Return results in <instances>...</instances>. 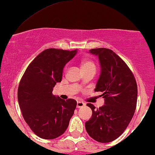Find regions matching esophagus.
Instances as JSON below:
<instances>
[{"label": "esophagus", "mask_w": 155, "mask_h": 155, "mask_svg": "<svg viewBox=\"0 0 155 155\" xmlns=\"http://www.w3.org/2000/svg\"><path fill=\"white\" fill-rule=\"evenodd\" d=\"M85 106V104L82 101H78L77 102V107L78 108H82Z\"/></svg>", "instance_id": "esophagus-1"}]
</instances>
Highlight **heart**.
<instances>
[{"label": "heart", "instance_id": "1", "mask_svg": "<svg viewBox=\"0 0 155 155\" xmlns=\"http://www.w3.org/2000/svg\"><path fill=\"white\" fill-rule=\"evenodd\" d=\"M91 68H94L95 69V65H94V62H92L91 61L89 60H86L82 62V69H91Z\"/></svg>", "mask_w": 155, "mask_h": 155}]
</instances>
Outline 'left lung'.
Instances as JSON below:
<instances>
[{
  "instance_id": "8db88e82",
  "label": "left lung",
  "mask_w": 155,
  "mask_h": 155,
  "mask_svg": "<svg viewBox=\"0 0 155 155\" xmlns=\"http://www.w3.org/2000/svg\"><path fill=\"white\" fill-rule=\"evenodd\" d=\"M89 52L97 56L101 64L94 91L103 93L104 105L96 109L93 104H86L92 115L85 126L91 138L109 143L123 134L132 119L137 106V83L129 66L112 50L98 48Z\"/></svg>"
}]
</instances>
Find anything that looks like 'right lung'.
<instances>
[{
    "label": "right lung",
    "instance_id": "1",
    "mask_svg": "<svg viewBox=\"0 0 155 155\" xmlns=\"http://www.w3.org/2000/svg\"><path fill=\"white\" fill-rule=\"evenodd\" d=\"M77 50L47 49L31 61L20 81L18 104L31 131L39 137L54 139L65 132L74 114L77 101L52 94L62 80L63 69Z\"/></svg>",
    "mask_w": 155,
    "mask_h": 155
}]
</instances>
